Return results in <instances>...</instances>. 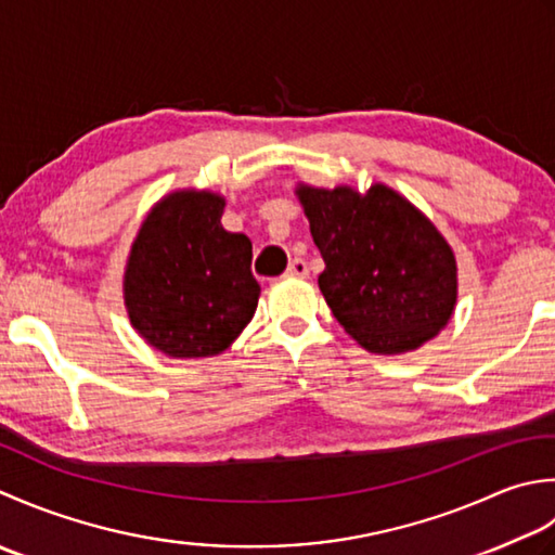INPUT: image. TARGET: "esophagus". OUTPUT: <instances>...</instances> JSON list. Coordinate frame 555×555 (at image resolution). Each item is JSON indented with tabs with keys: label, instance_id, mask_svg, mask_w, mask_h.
<instances>
[{
	"label": "esophagus",
	"instance_id": "esophagus-1",
	"mask_svg": "<svg viewBox=\"0 0 555 555\" xmlns=\"http://www.w3.org/2000/svg\"><path fill=\"white\" fill-rule=\"evenodd\" d=\"M285 275H287V278L307 280V278H309V266H307V261H301V258H294V261L287 266Z\"/></svg>",
	"mask_w": 555,
	"mask_h": 555
}]
</instances>
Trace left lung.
<instances>
[{
	"instance_id": "1",
	"label": "left lung",
	"mask_w": 555,
	"mask_h": 555,
	"mask_svg": "<svg viewBox=\"0 0 555 555\" xmlns=\"http://www.w3.org/2000/svg\"><path fill=\"white\" fill-rule=\"evenodd\" d=\"M297 196L325 261L319 287L333 315L376 354L422 347L457 301L455 254L434 222L386 184H299Z\"/></svg>"
}]
</instances>
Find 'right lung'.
Returning a JSON list of instances; mask_svg holds the SVG:
<instances>
[{
	"label": "right lung",
	"mask_w": 555,
	"mask_h": 555,
	"mask_svg": "<svg viewBox=\"0 0 555 555\" xmlns=\"http://www.w3.org/2000/svg\"><path fill=\"white\" fill-rule=\"evenodd\" d=\"M224 198L175 191L143 220L124 273V304L145 343L175 359L228 349L258 307L251 242L222 228Z\"/></svg>",
	"instance_id": "obj_1"
}]
</instances>
